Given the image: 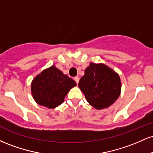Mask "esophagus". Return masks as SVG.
<instances>
[{
  "label": "esophagus",
  "instance_id": "1",
  "mask_svg": "<svg viewBox=\"0 0 153 153\" xmlns=\"http://www.w3.org/2000/svg\"><path fill=\"white\" fill-rule=\"evenodd\" d=\"M74 80H75V81L77 82V84H78V82H79V78H78V77H75Z\"/></svg>",
  "mask_w": 153,
  "mask_h": 153
}]
</instances>
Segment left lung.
Masks as SVG:
<instances>
[{
	"label": "left lung",
	"mask_w": 153,
	"mask_h": 153,
	"mask_svg": "<svg viewBox=\"0 0 153 153\" xmlns=\"http://www.w3.org/2000/svg\"><path fill=\"white\" fill-rule=\"evenodd\" d=\"M78 86L89 104L98 110L111 106L119 97L122 82L119 74L103 63L91 62Z\"/></svg>",
	"instance_id": "obj_1"
}]
</instances>
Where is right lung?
<instances>
[{"instance_id":"right-lung-1","label":"right lung","mask_w":153,"mask_h":153,"mask_svg":"<svg viewBox=\"0 0 153 153\" xmlns=\"http://www.w3.org/2000/svg\"><path fill=\"white\" fill-rule=\"evenodd\" d=\"M76 85L75 80L52 65L33 79L31 92L39 105L54 108L64 102L68 93Z\"/></svg>"}]
</instances>
